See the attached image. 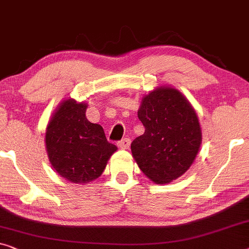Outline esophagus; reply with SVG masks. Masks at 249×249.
<instances>
[{
	"label": "esophagus",
	"instance_id": "34e87169",
	"mask_svg": "<svg viewBox=\"0 0 249 249\" xmlns=\"http://www.w3.org/2000/svg\"><path fill=\"white\" fill-rule=\"evenodd\" d=\"M117 144H118V146H120L121 149H123V150L128 149L129 144H131V140H129L128 138H124L123 140H121V141L118 142Z\"/></svg>",
	"mask_w": 249,
	"mask_h": 249
}]
</instances>
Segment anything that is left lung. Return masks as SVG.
<instances>
[{
  "instance_id": "obj_1",
  "label": "left lung",
  "mask_w": 249,
  "mask_h": 249,
  "mask_svg": "<svg viewBox=\"0 0 249 249\" xmlns=\"http://www.w3.org/2000/svg\"><path fill=\"white\" fill-rule=\"evenodd\" d=\"M138 117L145 129L131 150L143 174L157 184H166L186 173L198 153L202 131L183 93L159 87L143 97Z\"/></svg>"
}]
</instances>
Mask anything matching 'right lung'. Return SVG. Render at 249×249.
Returning a JSON list of instances; mask_svg holds the SVG:
<instances>
[{
    "label": "right lung",
    "mask_w": 249,
    "mask_h": 249,
    "mask_svg": "<svg viewBox=\"0 0 249 249\" xmlns=\"http://www.w3.org/2000/svg\"><path fill=\"white\" fill-rule=\"evenodd\" d=\"M88 104L62 101L46 128L48 159L56 173L75 184L97 179L117 146L107 141L104 128L87 120Z\"/></svg>",
    "instance_id": "right-lung-1"
}]
</instances>
